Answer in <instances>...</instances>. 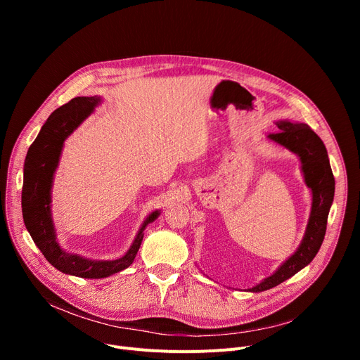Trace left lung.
<instances>
[{
	"label": "left lung",
	"instance_id": "left-lung-1",
	"mask_svg": "<svg viewBox=\"0 0 360 360\" xmlns=\"http://www.w3.org/2000/svg\"><path fill=\"white\" fill-rule=\"evenodd\" d=\"M277 127L278 131L271 132L269 137L300 158L305 182L312 190V212L305 238L297 251L273 276L261 281L251 292H262L280 285L314 259L324 240L328 212L334 198V175L323 140L307 124L280 121Z\"/></svg>",
	"mask_w": 360,
	"mask_h": 360
}]
</instances>
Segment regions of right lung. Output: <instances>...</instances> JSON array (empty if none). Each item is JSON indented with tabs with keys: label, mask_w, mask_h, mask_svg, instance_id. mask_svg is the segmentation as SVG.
Returning a JSON list of instances; mask_svg holds the SVG:
<instances>
[{
	"label": "right lung",
	"mask_w": 360,
	"mask_h": 360,
	"mask_svg": "<svg viewBox=\"0 0 360 360\" xmlns=\"http://www.w3.org/2000/svg\"><path fill=\"white\" fill-rule=\"evenodd\" d=\"M99 101L96 96H79L51 113L29 147L22 190L23 220L36 247L56 270L84 278H102L127 269L139 252L146 226L159 216L155 212L147 217L134 243L120 259L90 261L79 255L65 254L56 242L49 212L53 172L58 166L64 140L90 115Z\"/></svg>",
	"instance_id": "add662e5"
}]
</instances>
